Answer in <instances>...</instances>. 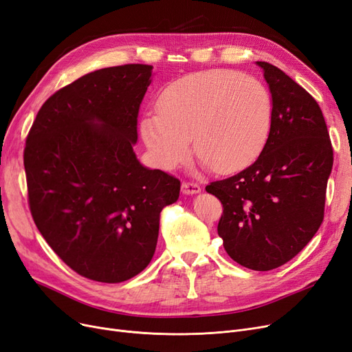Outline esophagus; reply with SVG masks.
I'll use <instances>...</instances> for the list:
<instances>
[{
    "label": "esophagus",
    "instance_id": "34e87169",
    "mask_svg": "<svg viewBox=\"0 0 352 352\" xmlns=\"http://www.w3.org/2000/svg\"><path fill=\"white\" fill-rule=\"evenodd\" d=\"M182 192L186 195H193V193H199L201 192V186L195 182H184L182 184Z\"/></svg>",
    "mask_w": 352,
    "mask_h": 352
}]
</instances>
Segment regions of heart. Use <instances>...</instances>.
I'll return each instance as SVG.
<instances>
[{
    "label": "heart",
    "mask_w": 352,
    "mask_h": 352,
    "mask_svg": "<svg viewBox=\"0 0 352 352\" xmlns=\"http://www.w3.org/2000/svg\"><path fill=\"white\" fill-rule=\"evenodd\" d=\"M272 96L263 83L230 70H205L168 85L142 135L159 167L172 170L193 151L221 173L254 159L269 137Z\"/></svg>",
    "instance_id": "obj_1"
}]
</instances>
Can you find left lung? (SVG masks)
I'll list each match as a JSON object with an SVG mask.
<instances>
[{
	"label": "left lung",
	"instance_id": "8db88e82",
	"mask_svg": "<svg viewBox=\"0 0 352 352\" xmlns=\"http://www.w3.org/2000/svg\"><path fill=\"white\" fill-rule=\"evenodd\" d=\"M257 65L273 100L269 137L254 163L205 189L222 204L218 235L228 256L269 272L299 254L319 230L333 150L315 98L278 67Z\"/></svg>",
	"mask_w": 352,
	"mask_h": 352
}]
</instances>
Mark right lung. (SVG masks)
Listing matches in <instances>:
<instances>
[{"mask_svg": "<svg viewBox=\"0 0 352 352\" xmlns=\"http://www.w3.org/2000/svg\"><path fill=\"white\" fill-rule=\"evenodd\" d=\"M151 65L104 67L41 105L25 140L24 168L36 227L78 274L101 283L143 272L156 250L160 212L180 180L140 164V105Z\"/></svg>", "mask_w": 352, "mask_h": 352, "instance_id": "obj_1", "label": "right lung"}]
</instances>
